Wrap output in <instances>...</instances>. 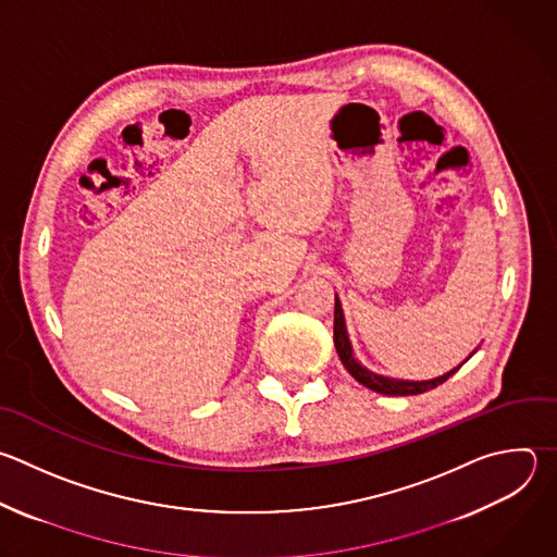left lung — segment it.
<instances>
[{
    "instance_id": "obj_1",
    "label": "left lung",
    "mask_w": 557,
    "mask_h": 557,
    "mask_svg": "<svg viewBox=\"0 0 557 557\" xmlns=\"http://www.w3.org/2000/svg\"><path fill=\"white\" fill-rule=\"evenodd\" d=\"M334 345H336V351H338V358L341 362L345 364L347 372L360 383L364 385L367 389L372 392H379V394H385V396H416V394H422V392H429L442 383H446L459 367H455L453 372L435 379V381H426V383H409V381H392V379H385V376H376L369 372V369H364L362 364H358V360L354 358L351 354V345H349V338H347V330H345V319H343V310H341V301L338 297L334 299ZM468 360V358H466Z\"/></svg>"
}]
</instances>
